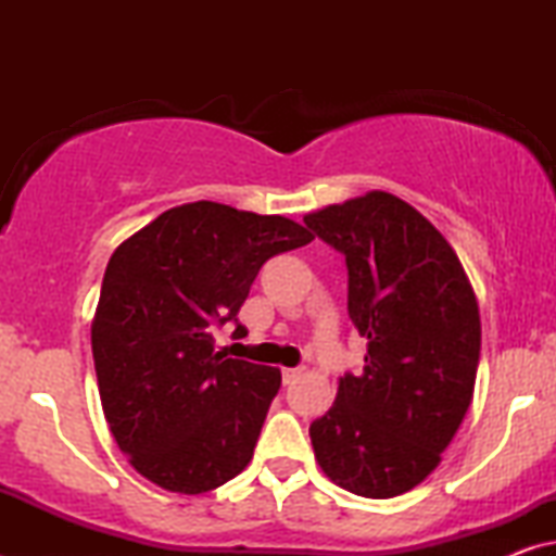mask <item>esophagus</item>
<instances>
[{
	"label": "esophagus",
	"mask_w": 556,
	"mask_h": 556,
	"mask_svg": "<svg viewBox=\"0 0 556 556\" xmlns=\"http://www.w3.org/2000/svg\"><path fill=\"white\" fill-rule=\"evenodd\" d=\"M299 375H301V370H294V368H287V370H281V382H285V384L296 382Z\"/></svg>",
	"instance_id": "esophagus-1"
}]
</instances>
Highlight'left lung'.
Wrapping results in <instances>:
<instances>
[{
  "mask_svg": "<svg viewBox=\"0 0 556 556\" xmlns=\"http://www.w3.org/2000/svg\"><path fill=\"white\" fill-rule=\"evenodd\" d=\"M304 223L345 255L348 316L368 338L363 372H345L333 407L308 427L316 460L355 495H402L439 466L473 400V287L444 235L392 193L326 205Z\"/></svg>",
  "mask_w": 556,
  "mask_h": 556,
  "instance_id": "obj_1",
  "label": "left lung"
}]
</instances>
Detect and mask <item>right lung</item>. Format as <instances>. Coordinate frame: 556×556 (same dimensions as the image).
Listing matches in <instances>:
<instances>
[{
  "mask_svg": "<svg viewBox=\"0 0 556 556\" xmlns=\"http://www.w3.org/2000/svg\"><path fill=\"white\" fill-rule=\"evenodd\" d=\"M312 240L285 215L195 201L112 252L92 357L112 437L147 481L199 495L250 464L281 372L215 353L213 328L238 324L269 257Z\"/></svg>",
  "mask_w": 556,
  "mask_h": 556,
  "instance_id": "right-lung-1",
  "label": "right lung"
}]
</instances>
